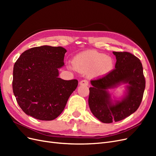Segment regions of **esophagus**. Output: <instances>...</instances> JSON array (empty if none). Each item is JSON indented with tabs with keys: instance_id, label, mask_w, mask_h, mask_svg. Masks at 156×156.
<instances>
[{
	"instance_id": "34e87169",
	"label": "esophagus",
	"mask_w": 156,
	"mask_h": 156,
	"mask_svg": "<svg viewBox=\"0 0 156 156\" xmlns=\"http://www.w3.org/2000/svg\"><path fill=\"white\" fill-rule=\"evenodd\" d=\"M80 85H84V86H88V81H87V80H82V81H80Z\"/></svg>"
}]
</instances>
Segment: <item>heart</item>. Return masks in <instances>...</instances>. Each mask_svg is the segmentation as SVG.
<instances>
[{
	"label": "heart",
	"mask_w": 156,
	"mask_h": 156,
	"mask_svg": "<svg viewBox=\"0 0 156 156\" xmlns=\"http://www.w3.org/2000/svg\"><path fill=\"white\" fill-rule=\"evenodd\" d=\"M74 68L79 72L90 71L92 77H101L109 73L113 68L114 62L110 56H105L94 50H88L80 53L73 60Z\"/></svg>",
	"instance_id": "1"
}]
</instances>
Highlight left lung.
Listing matches in <instances>:
<instances>
[{
	"label": "left lung",
	"mask_w": 156,
	"mask_h": 156,
	"mask_svg": "<svg viewBox=\"0 0 156 156\" xmlns=\"http://www.w3.org/2000/svg\"><path fill=\"white\" fill-rule=\"evenodd\" d=\"M116 56L115 69L104 77L92 80L88 105L92 114L103 123L126 119L135 112L143 100L145 78L140 60L128 52H112ZM128 83L125 96L112 102L107 90L120 83Z\"/></svg>",
	"instance_id": "8db88e82"
}]
</instances>
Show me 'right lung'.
<instances>
[{"label":"right lung","mask_w":156,"mask_h":156,"mask_svg":"<svg viewBox=\"0 0 156 156\" xmlns=\"http://www.w3.org/2000/svg\"><path fill=\"white\" fill-rule=\"evenodd\" d=\"M66 50L43 45L28 49L13 66V92L18 105L27 115L40 120H53L66 105L78 85L77 79L58 77Z\"/></svg>","instance_id":"add662e5"}]
</instances>
